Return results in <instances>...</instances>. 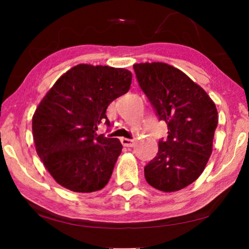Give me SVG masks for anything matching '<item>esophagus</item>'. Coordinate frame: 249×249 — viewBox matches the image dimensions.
I'll return each mask as SVG.
<instances>
[{
	"label": "esophagus",
	"instance_id": "esophagus-1",
	"mask_svg": "<svg viewBox=\"0 0 249 249\" xmlns=\"http://www.w3.org/2000/svg\"><path fill=\"white\" fill-rule=\"evenodd\" d=\"M121 142H122V145L125 146V147H132V146L135 145L134 139H129V138H124V137L121 138Z\"/></svg>",
	"mask_w": 249,
	"mask_h": 249
}]
</instances>
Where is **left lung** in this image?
Listing matches in <instances>:
<instances>
[{
	"label": "left lung",
	"mask_w": 249,
	"mask_h": 249,
	"mask_svg": "<svg viewBox=\"0 0 249 249\" xmlns=\"http://www.w3.org/2000/svg\"><path fill=\"white\" fill-rule=\"evenodd\" d=\"M134 69L169 134L145 166V179L161 192H178L202 175L212 154L216 107L199 85L168 63H136Z\"/></svg>",
	"instance_id": "obj_1"
}]
</instances>
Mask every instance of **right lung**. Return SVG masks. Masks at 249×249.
<instances>
[{
	"label": "right lung",
	"instance_id": "right-lung-1",
	"mask_svg": "<svg viewBox=\"0 0 249 249\" xmlns=\"http://www.w3.org/2000/svg\"><path fill=\"white\" fill-rule=\"evenodd\" d=\"M132 74L108 66L78 64L47 91L33 115L36 152L53 179L76 193H93L110 180L122 145L97 135L110 124L107 108L127 93Z\"/></svg>",
	"mask_w": 249,
	"mask_h": 249
}]
</instances>
